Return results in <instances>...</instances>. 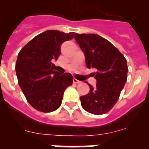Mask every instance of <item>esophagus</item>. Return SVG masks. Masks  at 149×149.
Instances as JSON below:
<instances>
[{"label":"esophagus","mask_w":149,"mask_h":149,"mask_svg":"<svg viewBox=\"0 0 149 149\" xmlns=\"http://www.w3.org/2000/svg\"><path fill=\"white\" fill-rule=\"evenodd\" d=\"M73 83H74V84H79V83H80V81H79V80H77V79H73Z\"/></svg>","instance_id":"1"}]
</instances>
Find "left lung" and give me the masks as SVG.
<instances>
[{"label":"left lung","mask_w":149,"mask_h":149,"mask_svg":"<svg viewBox=\"0 0 149 149\" xmlns=\"http://www.w3.org/2000/svg\"><path fill=\"white\" fill-rule=\"evenodd\" d=\"M75 40L84 52L86 67L96 70L92 76L97 87L88 84L90 91L80 97L81 106L89 113L103 115L119 99L127 81V61L118 48L98 34H75Z\"/></svg>","instance_id":"obj_1"}]
</instances>
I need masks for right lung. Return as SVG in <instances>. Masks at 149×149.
<instances>
[{
	"label": "right lung",
	"instance_id": "1",
	"mask_svg": "<svg viewBox=\"0 0 149 149\" xmlns=\"http://www.w3.org/2000/svg\"><path fill=\"white\" fill-rule=\"evenodd\" d=\"M74 37L58 30H47L29 41L19 52L16 63L18 83L32 107L51 112L60 107L65 88L73 84L70 73H59L52 68V60H58L61 46Z\"/></svg>",
	"mask_w": 149,
	"mask_h": 149
}]
</instances>
